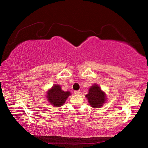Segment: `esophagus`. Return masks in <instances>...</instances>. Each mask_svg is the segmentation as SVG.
<instances>
[{"label":"esophagus","instance_id":"esophagus-1","mask_svg":"<svg viewBox=\"0 0 148 148\" xmlns=\"http://www.w3.org/2000/svg\"><path fill=\"white\" fill-rule=\"evenodd\" d=\"M74 94H76V95H79V94L80 93V91L79 90H76V91H74Z\"/></svg>","mask_w":148,"mask_h":148}]
</instances>
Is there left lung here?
<instances>
[{"mask_svg":"<svg viewBox=\"0 0 148 148\" xmlns=\"http://www.w3.org/2000/svg\"><path fill=\"white\" fill-rule=\"evenodd\" d=\"M86 97L92 108L101 107L106 100V94L97 84H93L90 88L88 93L86 95Z\"/></svg>","mask_w":148,"mask_h":148,"instance_id":"left-lung-1","label":"left lung"}]
</instances>
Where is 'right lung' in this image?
Instances as JSON below:
<instances>
[{"instance_id": "obj_1", "label": "right lung", "mask_w": 148, "mask_h": 148, "mask_svg": "<svg viewBox=\"0 0 148 148\" xmlns=\"http://www.w3.org/2000/svg\"><path fill=\"white\" fill-rule=\"evenodd\" d=\"M71 95L69 92H64L60 86L54 85L48 92V100L50 103L56 107H60L65 103L66 99Z\"/></svg>"}]
</instances>
